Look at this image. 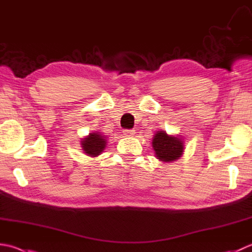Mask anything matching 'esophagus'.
<instances>
[{"label": "esophagus", "instance_id": "obj_1", "mask_svg": "<svg viewBox=\"0 0 252 252\" xmlns=\"http://www.w3.org/2000/svg\"><path fill=\"white\" fill-rule=\"evenodd\" d=\"M135 133V130H129V129H125L123 130V134L125 135H126V136H131V135H133Z\"/></svg>", "mask_w": 252, "mask_h": 252}]
</instances>
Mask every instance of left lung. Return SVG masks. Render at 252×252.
I'll list each match as a JSON object with an SVG mask.
<instances>
[{"label": "left lung", "mask_w": 252, "mask_h": 252, "mask_svg": "<svg viewBox=\"0 0 252 252\" xmlns=\"http://www.w3.org/2000/svg\"><path fill=\"white\" fill-rule=\"evenodd\" d=\"M156 157L162 161H170L179 158L184 152V143L179 137L167 135L164 131H158L153 140Z\"/></svg>", "instance_id": "1"}]
</instances>
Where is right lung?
I'll list each match as a JSON object with an SVG mask.
<instances>
[{"label": "right lung", "instance_id": "obj_1", "mask_svg": "<svg viewBox=\"0 0 252 252\" xmlns=\"http://www.w3.org/2000/svg\"><path fill=\"white\" fill-rule=\"evenodd\" d=\"M105 136L100 135L99 133H93V134L88 135L86 139H84L82 142L83 151L85 152L87 155L93 157L99 155L103 151V149H105Z\"/></svg>", "mask_w": 252, "mask_h": 252}]
</instances>
